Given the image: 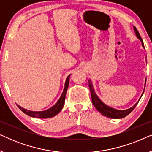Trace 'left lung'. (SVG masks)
<instances>
[{"label":"left lung","mask_w":152,"mask_h":152,"mask_svg":"<svg viewBox=\"0 0 152 152\" xmlns=\"http://www.w3.org/2000/svg\"><path fill=\"white\" fill-rule=\"evenodd\" d=\"M134 30L135 31V34H136V37H138V39L141 41V43H142L143 48H145L142 39L140 37V35L139 34L138 31L137 30V29L135 26H134ZM145 84H146V80H145ZM88 86L91 91V98H92V103L94 105V107L96 108L97 111H98L100 113L102 114L103 115H104L106 117H108L109 118H113V119H120V118H123L124 117H126V115H128L134 109V108L136 107V105L138 104V102L140 99L141 97L142 96L143 93H144V91H145V88H144V90H143V92L142 93V95H141L140 97L139 98L138 102H137L132 107H131L129 109H126V110H118V109H114V108L109 107V106H108L107 104H105L99 98L98 96H97L96 94V93H95L93 83L91 81V80H88Z\"/></svg>","instance_id":"1"}]
</instances>
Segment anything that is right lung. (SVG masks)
<instances>
[{"label":"right lung","mask_w":152,"mask_h":152,"mask_svg":"<svg viewBox=\"0 0 152 152\" xmlns=\"http://www.w3.org/2000/svg\"><path fill=\"white\" fill-rule=\"evenodd\" d=\"M70 76V75H69L68 76V77L66 78L65 84H64V88L63 92L61 93V97H59V99H58V101L56 102L55 104L53 105V107L50 108V109L45 110V111H30V110L24 109V108L21 107L18 104H17L18 107L19 108V109L21 110L24 113H26V115L33 118H53L56 115H57V114L61 111V109H63L64 102H65L66 94V91H67L68 88V84H69Z\"/></svg>","instance_id":"1"}]
</instances>
